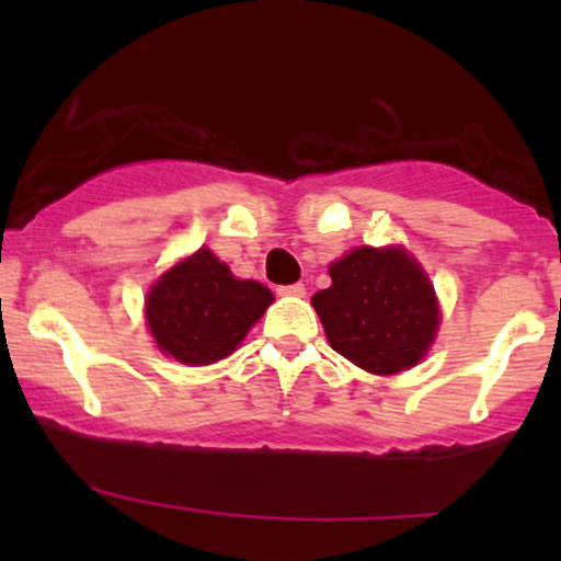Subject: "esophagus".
<instances>
[{
  "label": "esophagus",
  "mask_w": 561,
  "mask_h": 561,
  "mask_svg": "<svg viewBox=\"0 0 561 561\" xmlns=\"http://www.w3.org/2000/svg\"><path fill=\"white\" fill-rule=\"evenodd\" d=\"M276 293L293 295V298H302V295H306V285H302V282H295V285H282V287H276Z\"/></svg>",
  "instance_id": "1"
}]
</instances>
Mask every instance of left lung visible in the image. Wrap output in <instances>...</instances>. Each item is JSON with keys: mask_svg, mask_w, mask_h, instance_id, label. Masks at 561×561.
Segmentation results:
<instances>
[{"mask_svg": "<svg viewBox=\"0 0 561 561\" xmlns=\"http://www.w3.org/2000/svg\"><path fill=\"white\" fill-rule=\"evenodd\" d=\"M330 276L332 287L311 302L340 356L371 375L420 364L440 321L420 263L401 248H356L332 263Z\"/></svg>", "mask_w": 561, "mask_h": 561, "instance_id": "8db88e82", "label": "left lung"}]
</instances>
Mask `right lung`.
<instances>
[{
  "label": "right lung",
  "mask_w": 561,
  "mask_h": 561,
  "mask_svg": "<svg viewBox=\"0 0 561 561\" xmlns=\"http://www.w3.org/2000/svg\"><path fill=\"white\" fill-rule=\"evenodd\" d=\"M274 295L253 279H234L208 248L176 263L147 295V324L158 347L190 366L229 356Z\"/></svg>",
  "instance_id": "right-lung-1"
}]
</instances>
